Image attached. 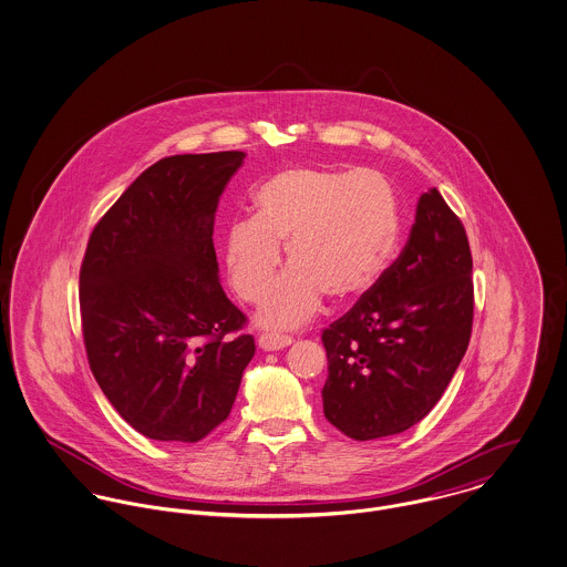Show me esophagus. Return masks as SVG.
I'll use <instances>...</instances> for the list:
<instances>
[{
    "label": "esophagus",
    "instance_id": "1",
    "mask_svg": "<svg viewBox=\"0 0 567 567\" xmlns=\"http://www.w3.org/2000/svg\"><path fill=\"white\" fill-rule=\"evenodd\" d=\"M260 348L266 352H272V350H281V348H288L292 343V338L288 336H277V333H262L260 336Z\"/></svg>",
    "mask_w": 567,
    "mask_h": 567
}]
</instances>
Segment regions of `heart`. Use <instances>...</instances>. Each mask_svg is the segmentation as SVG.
Listing matches in <instances>:
<instances>
[{
  "label": "heart",
  "instance_id": "1",
  "mask_svg": "<svg viewBox=\"0 0 567 567\" xmlns=\"http://www.w3.org/2000/svg\"><path fill=\"white\" fill-rule=\"evenodd\" d=\"M254 219L227 227V277L234 292L258 302L281 262L290 268L270 286L258 320L297 329L311 320L324 295L343 302L368 292L398 240V199L389 181L372 172L292 167L254 193Z\"/></svg>",
  "mask_w": 567,
  "mask_h": 567
}]
</instances>
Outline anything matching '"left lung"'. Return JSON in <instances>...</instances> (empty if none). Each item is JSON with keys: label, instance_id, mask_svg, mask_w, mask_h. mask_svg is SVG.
Segmentation results:
<instances>
[{"label": "left lung", "instance_id": "1", "mask_svg": "<svg viewBox=\"0 0 567 567\" xmlns=\"http://www.w3.org/2000/svg\"><path fill=\"white\" fill-rule=\"evenodd\" d=\"M473 258L443 195L419 197L400 258L322 331L324 416L354 441L400 434L445 393L473 329Z\"/></svg>", "mask_w": 567, "mask_h": 567}]
</instances>
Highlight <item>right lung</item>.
<instances>
[{
  "mask_svg": "<svg viewBox=\"0 0 567 567\" xmlns=\"http://www.w3.org/2000/svg\"><path fill=\"white\" fill-rule=\"evenodd\" d=\"M245 152L151 165L94 226L79 270L90 370L120 416L154 441L197 443L226 421L256 354L219 284V197Z\"/></svg>",
  "mask_w": 567,
  "mask_h": 567,
  "instance_id": "obj_1",
  "label": "right lung"
}]
</instances>
